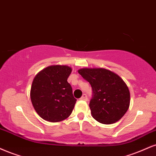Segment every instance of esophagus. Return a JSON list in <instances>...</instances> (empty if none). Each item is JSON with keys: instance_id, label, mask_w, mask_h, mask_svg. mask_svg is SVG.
Returning a JSON list of instances; mask_svg holds the SVG:
<instances>
[{"instance_id": "esophagus-1", "label": "esophagus", "mask_w": 156, "mask_h": 156, "mask_svg": "<svg viewBox=\"0 0 156 156\" xmlns=\"http://www.w3.org/2000/svg\"><path fill=\"white\" fill-rule=\"evenodd\" d=\"M80 99H81V100H86V101H87V99H88L87 95H86V94H83V96L80 97Z\"/></svg>"}]
</instances>
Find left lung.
<instances>
[{
	"mask_svg": "<svg viewBox=\"0 0 156 156\" xmlns=\"http://www.w3.org/2000/svg\"><path fill=\"white\" fill-rule=\"evenodd\" d=\"M78 72L92 88L89 108L94 119L103 124L119 121L130 105V92L123 79L105 68H82Z\"/></svg>",
	"mask_w": 156,
	"mask_h": 156,
	"instance_id": "obj_1",
	"label": "left lung"
}]
</instances>
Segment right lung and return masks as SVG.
Listing matches in <instances>:
<instances>
[{
  "label": "right lung",
  "instance_id": "right-lung-1",
  "mask_svg": "<svg viewBox=\"0 0 156 156\" xmlns=\"http://www.w3.org/2000/svg\"><path fill=\"white\" fill-rule=\"evenodd\" d=\"M72 68L67 65H51L35 76L30 99L35 110L43 119L59 122L72 113L76 99L67 78Z\"/></svg>",
  "mask_w": 156,
  "mask_h": 156
}]
</instances>
